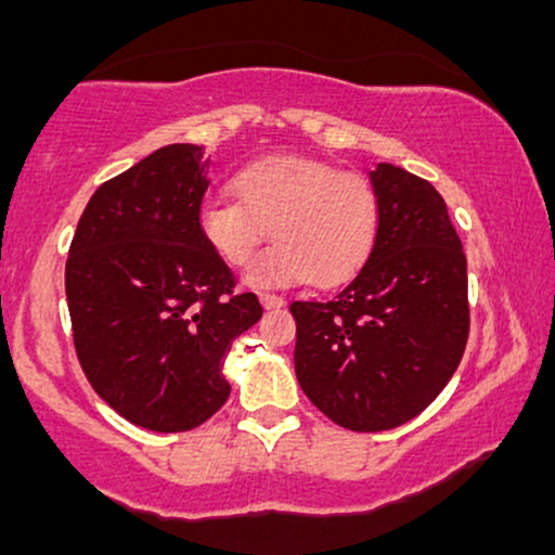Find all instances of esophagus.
<instances>
[{
  "mask_svg": "<svg viewBox=\"0 0 555 555\" xmlns=\"http://www.w3.org/2000/svg\"><path fill=\"white\" fill-rule=\"evenodd\" d=\"M260 305H263L266 310H279V308H284V297L269 295V292H263V295H260Z\"/></svg>",
  "mask_w": 555,
  "mask_h": 555,
  "instance_id": "1",
  "label": "esophagus"
}]
</instances>
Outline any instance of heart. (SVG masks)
Returning <instances> with one entry per match:
<instances>
[{"label": "heart", "mask_w": 555, "mask_h": 555, "mask_svg": "<svg viewBox=\"0 0 555 555\" xmlns=\"http://www.w3.org/2000/svg\"><path fill=\"white\" fill-rule=\"evenodd\" d=\"M234 197H208L197 211L203 240L234 269L273 245L247 271L253 286H336L362 269L380 224L378 193L365 177L302 156H269L242 167Z\"/></svg>", "instance_id": "obj_1"}]
</instances>
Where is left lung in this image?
I'll return each instance as SVG.
<instances>
[{
  "label": "left lung",
  "instance_id": "1",
  "mask_svg": "<svg viewBox=\"0 0 555 555\" xmlns=\"http://www.w3.org/2000/svg\"><path fill=\"white\" fill-rule=\"evenodd\" d=\"M378 237L365 266L326 302H292L295 373L336 425L378 433L430 404L469 336L467 256L443 197L393 164L371 171Z\"/></svg>",
  "mask_w": 555,
  "mask_h": 555
}]
</instances>
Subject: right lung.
Instances as JSON below:
<instances>
[{
  "instance_id": "1",
  "label": "right lung",
  "mask_w": 555,
  "mask_h": 555,
  "mask_svg": "<svg viewBox=\"0 0 555 555\" xmlns=\"http://www.w3.org/2000/svg\"><path fill=\"white\" fill-rule=\"evenodd\" d=\"M201 145L171 143L95 190L65 269L80 367L114 412L182 433L224 406V358L263 315L197 227Z\"/></svg>"
}]
</instances>
